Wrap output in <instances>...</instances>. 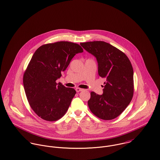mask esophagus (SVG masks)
Wrapping results in <instances>:
<instances>
[{
    "instance_id": "esophagus-1",
    "label": "esophagus",
    "mask_w": 160,
    "mask_h": 160,
    "mask_svg": "<svg viewBox=\"0 0 160 160\" xmlns=\"http://www.w3.org/2000/svg\"><path fill=\"white\" fill-rule=\"evenodd\" d=\"M83 89L80 88H76V92H82V91H83Z\"/></svg>"
}]
</instances>
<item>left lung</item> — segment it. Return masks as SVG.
<instances>
[{"mask_svg": "<svg viewBox=\"0 0 160 160\" xmlns=\"http://www.w3.org/2000/svg\"><path fill=\"white\" fill-rule=\"evenodd\" d=\"M80 45L95 56L98 74L106 79L103 94L99 95L92 92L88 107L101 119H114L126 109L133 95V70L131 62L123 52L104 41L81 42Z\"/></svg>", "mask_w": 160, "mask_h": 160, "instance_id": "left-lung-1", "label": "left lung"}]
</instances>
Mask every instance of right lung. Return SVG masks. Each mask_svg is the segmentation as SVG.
Segmentation results:
<instances>
[{
    "label": "right lung",
    "instance_id": "add662e5",
    "mask_svg": "<svg viewBox=\"0 0 160 160\" xmlns=\"http://www.w3.org/2000/svg\"><path fill=\"white\" fill-rule=\"evenodd\" d=\"M82 52L78 44L59 41L40 46L32 55L23 82L32 109L41 119L56 121L67 111L76 91L56 80L74 56Z\"/></svg>",
    "mask_w": 160,
    "mask_h": 160
}]
</instances>
